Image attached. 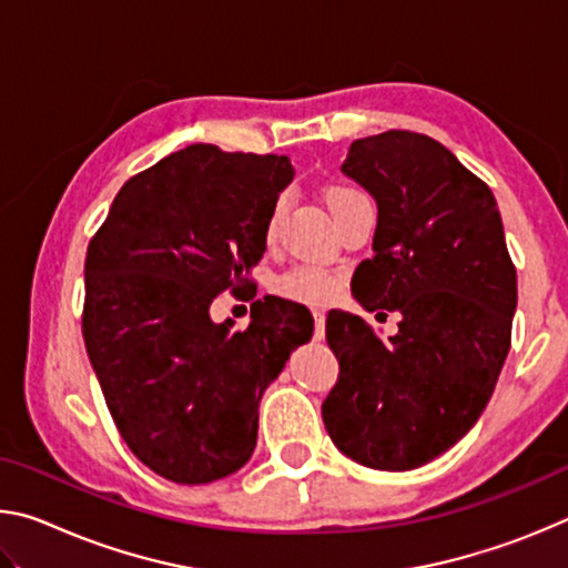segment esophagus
<instances>
[{
  "mask_svg": "<svg viewBox=\"0 0 568 568\" xmlns=\"http://www.w3.org/2000/svg\"><path fill=\"white\" fill-rule=\"evenodd\" d=\"M313 323H315V331H313V338L315 341H323L325 338V315L321 311L313 313Z\"/></svg>",
  "mask_w": 568,
  "mask_h": 568,
  "instance_id": "esophagus-1",
  "label": "esophagus"
}]
</instances>
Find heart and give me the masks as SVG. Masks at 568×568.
I'll list each match as a JSON object with an SVG mask.
<instances>
[{
  "instance_id": "b5f03b06",
  "label": "heart",
  "mask_w": 568,
  "mask_h": 568,
  "mask_svg": "<svg viewBox=\"0 0 568 568\" xmlns=\"http://www.w3.org/2000/svg\"><path fill=\"white\" fill-rule=\"evenodd\" d=\"M355 197H361V192L351 185H331L325 190V203H328L333 213H338L341 207L348 205ZM281 215H283V197H277L265 220V240L275 237ZM341 287H343V277L338 273L325 271V267H318V265H307V263L287 267L285 273L275 277L277 293H283L285 297H293V301L305 303V305H331L335 297L341 295Z\"/></svg>"
}]
</instances>
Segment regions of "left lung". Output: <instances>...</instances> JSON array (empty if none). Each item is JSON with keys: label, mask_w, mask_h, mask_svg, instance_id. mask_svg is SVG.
Returning <instances> with one entry per match:
<instances>
[{"label": "left lung", "mask_w": 568, "mask_h": 568, "mask_svg": "<svg viewBox=\"0 0 568 568\" xmlns=\"http://www.w3.org/2000/svg\"><path fill=\"white\" fill-rule=\"evenodd\" d=\"M343 172L378 203L373 257L351 291L400 323L383 343L361 315L328 313L341 373L323 423L358 464L410 470L464 438L491 398L511 348L516 267L491 187L428 134L355 140Z\"/></svg>", "instance_id": "1"}]
</instances>
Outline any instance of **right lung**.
Wrapping results in <instances>:
<instances>
[{
  "label": "right lung",
  "mask_w": 568,
  "mask_h": 568,
  "mask_svg": "<svg viewBox=\"0 0 568 568\" xmlns=\"http://www.w3.org/2000/svg\"><path fill=\"white\" fill-rule=\"evenodd\" d=\"M285 155L190 145L124 182L84 257L82 338L130 450L175 484H210L247 464L257 406L311 341L305 305L263 297L253 321H210L220 293L247 291Z\"/></svg>",
  "instance_id": "obj_1"
}]
</instances>
